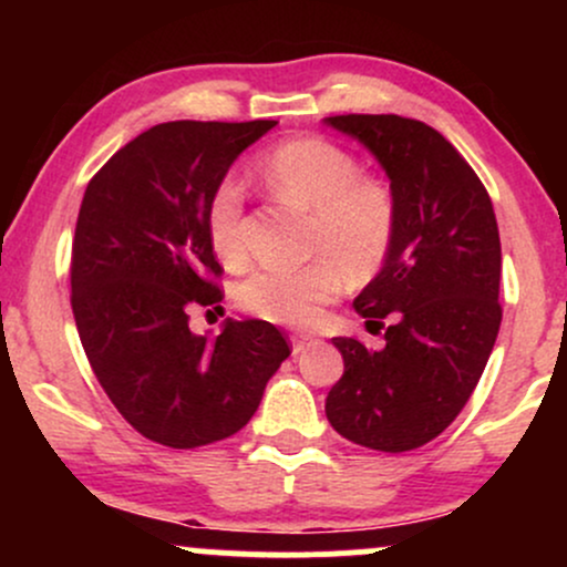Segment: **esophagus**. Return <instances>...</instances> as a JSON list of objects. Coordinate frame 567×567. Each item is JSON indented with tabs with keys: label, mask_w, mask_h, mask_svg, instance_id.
<instances>
[{
	"label": "esophagus",
	"mask_w": 567,
	"mask_h": 567,
	"mask_svg": "<svg viewBox=\"0 0 567 567\" xmlns=\"http://www.w3.org/2000/svg\"><path fill=\"white\" fill-rule=\"evenodd\" d=\"M317 343V338H311V336H292V354H303L306 349L309 347H315Z\"/></svg>",
	"instance_id": "34e87169"
}]
</instances>
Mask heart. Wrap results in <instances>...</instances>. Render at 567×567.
Segmentation results:
<instances>
[{
  "mask_svg": "<svg viewBox=\"0 0 567 567\" xmlns=\"http://www.w3.org/2000/svg\"><path fill=\"white\" fill-rule=\"evenodd\" d=\"M258 175L271 194L309 213V250L322 258L301 269H258L239 285V303L261 320L309 328L341 292V270L351 282L379 275L394 243V197L386 184L362 175L347 148L324 138L279 143L261 159ZM243 210L239 181L220 178L205 205V234L226 266L245 258Z\"/></svg>",
  "mask_w": 567,
  "mask_h": 567,
  "instance_id": "obj_1",
  "label": "heart"
}]
</instances>
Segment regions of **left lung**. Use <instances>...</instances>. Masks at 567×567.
Listing matches in <instances>:
<instances>
[{"mask_svg":"<svg viewBox=\"0 0 567 567\" xmlns=\"http://www.w3.org/2000/svg\"><path fill=\"white\" fill-rule=\"evenodd\" d=\"M362 143L389 178L394 243L354 298L386 347L338 336L341 381L324 413L341 437L383 453L426 445L453 424L487 365L501 324V239L493 202L434 127L396 114L324 116Z\"/></svg>","mask_w":567,"mask_h":567,"instance_id":"obj_1","label":"left lung"}]
</instances>
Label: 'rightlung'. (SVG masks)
<instances>
[{
  "label": "right lung",
  "mask_w": 567,
  "mask_h": 567,
  "mask_svg": "<svg viewBox=\"0 0 567 567\" xmlns=\"http://www.w3.org/2000/svg\"><path fill=\"white\" fill-rule=\"evenodd\" d=\"M275 120L165 122L114 154L84 192L71 256V309L84 354L143 437L199 447L252 419L290 357L264 320L188 328V306L220 301L205 234L213 186Z\"/></svg>",
  "instance_id": "obj_1"
}]
</instances>
